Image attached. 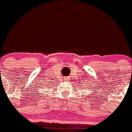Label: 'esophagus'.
Returning a JSON list of instances; mask_svg holds the SVG:
<instances>
[{
  "label": "esophagus",
  "mask_w": 132,
  "mask_h": 132,
  "mask_svg": "<svg viewBox=\"0 0 132 132\" xmlns=\"http://www.w3.org/2000/svg\"><path fill=\"white\" fill-rule=\"evenodd\" d=\"M64 80H66V81H67V80H69V78H68V77H66L65 78H64Z\"/></svg>",
  "instance_id": "esophagus-1"
}]
</instances>
